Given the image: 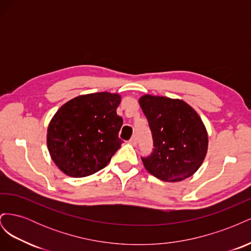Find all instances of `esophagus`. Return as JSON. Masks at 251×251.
I'll return each instance as SVG.
<instances>
[{
  "label": "esophagus",
  "instance_id": "34e87169",
  "mask_svg": "<svg viewBox=\"0 0 251 251\" xmlns=\"http://www.w3.org/2000/svg\"><path fill=\"white\" fill-rule=\"evenodd\" d=\"M130 142L132 146H136V144H137V138H136V136H133V137L130 139Z\"/></svg>",
  "mask_w": 251,
  "mask_h": 251
}]
</instances>
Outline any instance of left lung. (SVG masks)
Wrapping results in <instances>:
<instances>
[{"mask_svg":"<svg viewBox=\"0 0 251 251\" xmlns=\"http://www.w3.org/2000/svg\"><path fill=\"white\" fill-rule=\"evenodd\" d=\"M153 135L154 151L141 158L146 170L166 182L182 181L199 170L208 148L201 117L182 100L146 94L139 98Z\"/></svg>","mask_w":251,"mask_h":251,"instance_id":"8db88e82","label":"left lung"}]
</instances>
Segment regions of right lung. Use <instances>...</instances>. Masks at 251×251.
I'll return each instance as SVG.
<instances>
[{"instance_id": "obj_1", "label": "right lung", "mask_w": 251, "mask_h": 251, "mask_svg": "<svg viewBox=\"0 0 251 251\" xmlns=\"http://www.w3.org/2000/svg\"><path fill=\"white\" fill-rule=\"evenodd\" d=\"M120 100L117 93H91L57 110L48 126L47 147L64 174L87 177L108 165L123 143L118 132L124 120L116 113Z\"/></svg>"}]
</instances>
